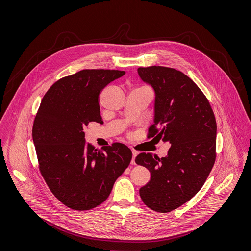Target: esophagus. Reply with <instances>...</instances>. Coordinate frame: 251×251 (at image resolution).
Listing matches in <instances>:
<instances>
[{"instance_id": "obj_1", "label": "esophagus", "mask_w": 251, "mask_h": 251, "mask_svg": "<svg viewBox=\"0 0 251 251\" xmlns=\"http://www.w3.org/2000/svg\"><path fill=\"white\" fill-rule=\"evenodd\" d=\"M137 155V152L132 151V158H131V165H135V157Z\"/></svg>"}]
</instances>
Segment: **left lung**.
Segmentation results:
<instances>
[{
  "label": "left lung",
  "mask_w": 251,
  "mask_h": 251,
  "mask_svg": "<svg viewBox=\"0 0 251 251\" xmlns=\"http://www.w3.org/2000/svg\"><path fill=\"white\" fill-rule=\"evenodd\" d=\"M137 72L155 94L149 138L171 145L161 159L151 152L136 156L135 163L151 172L139 194L150 209L168 213L201 190L214 167L215 115L202 91L182 72L160 66L139 68Z\"/></svg>",
  "instance_id": "left-lung-1"
}]
</instances>
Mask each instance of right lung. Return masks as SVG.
Wrapping results in <instances>:
<instances>
[{"label":"right lung","instance_id":"obj_1","mask_svg":"<svg viewBox=\"0 0 251 251\" xmlns=\"http://www.w3.org/2000/svg\"><path fill=\"white\" fill-rule=\"evenodd\" d=\"M124 74L84 70L60 79L41 100L33 126L39 169L52 194L73 210H90L106 201L131 162L124 144L97 151L84 138L89 122L101 123L102 89Z\"/></svg>","mask_w":251,"mask_h":251}]
</instances>
